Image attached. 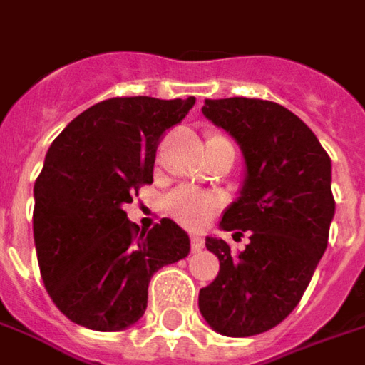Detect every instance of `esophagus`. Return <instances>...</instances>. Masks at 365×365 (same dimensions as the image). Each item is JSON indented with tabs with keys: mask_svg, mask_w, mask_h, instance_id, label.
<instances>
[{
	"mask_svg": "<svg viewBox=\"0 0 365 365\" xmlns=\"http://www.w3.org/2000/svg\"><path fill=\"white\" fill-rule=\"evenodd\" d=\"M190 248H192V252L202 250V248H205V240H202V236H198V235L190 236Z\"/></svg>",
	"mask_w": 365,
	"mask_h": 365,
	"instance_id": "34e87169",
	"label": "esophagus"
}]
</instances>
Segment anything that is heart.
<instances>
[{
  "label": "heart",
  "instance_id": "obj_1",
  "mask_svg": "<svg viewBox=\"0 0 365 365\" xmlns=\"http://www.w3.org/2000/svg\"><path fill=\"white\" fill-rule=\"evenodd\" d=\"M216 139H225V137L218 133H208L207 135V143ZM218 207H220L218 195L190 187L177 188L167 198L168 215L187 228H198V226L205 225L208 218L218 210Z\"/></svg>",
  "mask_w": 365,
  "mask_h": 365
}]
</instances>
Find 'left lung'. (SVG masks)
Instances as JSON below:
<instances>
[{
    "instance_id": "obj_1",
    "label": "left lung",
    "mask_w": 365,
    "mask_h": 365,
    "mask_svg": "<svg viewBox=\"0 0 365 365\" xmlns=\"http://www.w3.org/2000/svg\"><path fill=\"white\" fill-rule=\"evenodd\" d=\"M202 115L245 155V185L220 228L236 230L232 236L250 230V242L232 252L222 238L207 236L220 270L198 294V308L222 336H256L298 306L328 246L331 160L308 125L278 103L207 99Z\"/></svg>"
}]
</instances>
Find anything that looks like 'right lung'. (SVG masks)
<instances>
[{
	"instance_id": "right-lung-1",
	"label": "right lung",
	"mask_w": 365,
	"mask_h": 365,
	"mask_svg": "<svg viewBox=\"0 0 365 365\" xmlns=\"http://www.w3.org/2000/svg\"><path fill=\"white\" fill-rule=\"evenodd\" d=\"M188 99L115 97L63 129L34 187V238L55 306L97 331L129 328L147 310L153 274L190 252L170 218L140 230L123 210L153 182L160 137L187 117Z\"/></svg>"
}]
</instances>
